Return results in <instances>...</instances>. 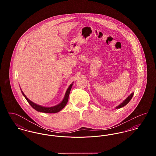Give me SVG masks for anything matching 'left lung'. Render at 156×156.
Here are the masks:
<instances>
[{
	"mask_svg": "<svg viewBox=\"0 0 156 156\" xmlns=\"http://www.w3.org/2000/svg\"><path fill=\"white\" fill-rule=\"evenodd\" d=\"M133 95L134 93L131 94L129 97L126 98V99H125L122 103H121V104L119 105V106H118L116 108V109H119V108H122V107L125 106V105H126L127 104H128V103L130 102V101L132 99V97L133 96Z\"/></svg>",
	"mask_w": 156,
	"mask_h": 156,
	"instance_id": "left-lung-1",
	"label": "left lung"
}]
</instances>
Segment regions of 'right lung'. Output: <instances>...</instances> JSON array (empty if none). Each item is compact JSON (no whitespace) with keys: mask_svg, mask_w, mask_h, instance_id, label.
Listing matches in <instances>:
<instances>
[{"mask_svg":"<svg viewBox=\"0 0 156 156\" xmlns=\"http://www.w3.org/2000/svg\"><path fill=\"white\" fill-rule=\"evenodd\" d=\"M72 86H73V83L70 85V86L69 87V88L67 89V92L66 93V95H65V97L63 99V101L60 103V104L55 106H52V107H50V108H47V107H44V106H40V105H38L37 104H34L33 103V102H31V101H30L26 96L24 94V93L22 92L23 95V96L25 97V98L26 99V100L27 101V102L29 103L31 106L35 110H36L37 111L40 112H43V113H57V112H58L60 111L61 109H62L65 106L67 105V102H68V97H69V93H70V90L72 88Z\"/></svg>","mask_w":156,"mask_h":156,"instance_id":"1","label":"right lung"}]
</instances>
